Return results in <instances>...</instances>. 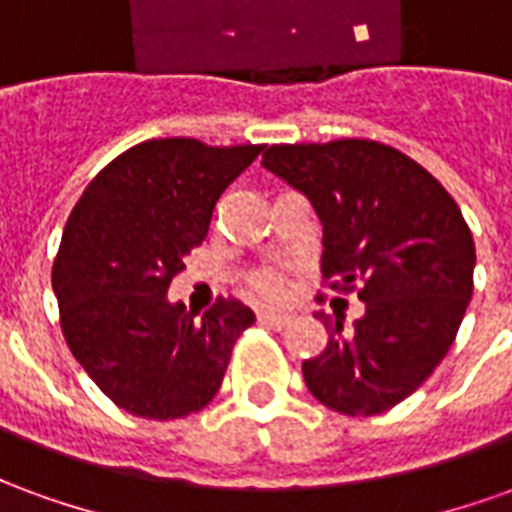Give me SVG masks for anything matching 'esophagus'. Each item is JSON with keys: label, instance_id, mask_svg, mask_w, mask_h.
Listing matches in <instances>:
<instances>
[{"label": "esophagus", "instance_id": "34e87169", "mask_svg": "<svg viewBox=\"0 0 512 512\" xmlns=\"http://www.w3.org/2000/svg\"><path fill=\"white\" fill-rule=\"evenodd\" d=\"M257 323H263L268 329H285L290 323V315L285 312H271V310H260L257 312Z\"/></svg>", "mask_w": 512, "mask_h": 512}]
</instances>
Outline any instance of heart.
Wrapping results in <instances>:
<instances>
[{"mask_svg": "<svg viewBox=\"0 0 512 512\" xmlns=\"http://www.w3.org/2000/svg\"><path fill=\"white\" fill-rule=\"evenodd\" d=\"M249 293L260 301H268V304H279V301H285L290 296L288 274L274 271V268L257 271V274L249 277Z\"/></svg>", "mask_w": 512, "mask_h": 512, "instance_id": "obj_1", "label": "heart"}]
</instances>
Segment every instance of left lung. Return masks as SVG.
Segmentation results:
<instances>
[{
	"label": "left lung",
	"mask_w": 512,
	"mask_h": 512,
	"mask_svg": "<svg viewBox=\"0 0 512 512\" xmlns=\"http://www.w3.org/2000/svg\"><path fill=\"white\" fill-rule=\"evenodd\" d=\"M263 167L310 197L323 285L365 301L351 326L318 315L326 348L307 389L348 417L395 408L447 356L474 288V238L458 202L414 158L373 139L271 145Z\"/></svg>",
	"instance_id": "obj_1"
}]
</instances>
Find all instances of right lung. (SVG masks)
<instances>
[{"label":"right lung","instance_id":"right-lung-1","mask_svg":"<svg viewBox=\"0 0 512 512\" xmlns=\"http://www.w3.org/2000/svg\"><path fill=\"white\" fill-rule=\"evenodd\" d=\"M260 150L147 139L109 161L73 205L51 268L62 334L98 389L134 417L208 406L235 340L255 323L235 299L194 318L167 290L205 241L216 200Z\"/></svg>","mask_w":512,"mask_h":512}]
</instances>
